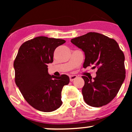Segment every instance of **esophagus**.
Segmentation results:
<instances>
[{"label":"esophagus","mask_w":132,"mask_h":132,"mask_svg":"<svg viewBox=\"0 0 132 132\" xmlns=\"http://www.w3.org/2000/svg\"><path fill=\"white\" fill-rule=\"evenodd\" d=\"M77 78H78V76H76V75L70 76H69V79H70L71 82H72V81H73L75 79H76Z\"/></svg>","instance_id":"34e87169"}]
</instances>
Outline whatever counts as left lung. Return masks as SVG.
<instances>
[{
	"label": "left lung",
	"instance_id": "1",
	"mask_svg": "<svg viewBox=\"0 0 132 132\" xmlns=\"http://www.w3.org/2000/svg\"><path fill=\"white\" fill-rule=\"evenodd\" d=\"M71 43L84 52L83 67L97 68L96 77L82 76L84 86L82 89L83 99L94 107L107 105L117 94L125 78V56L117 42L107 36L89 32L75 38Z\"/></svg>",
	"mask_w": 132,
	"mask_h": 132
}]
</instances>
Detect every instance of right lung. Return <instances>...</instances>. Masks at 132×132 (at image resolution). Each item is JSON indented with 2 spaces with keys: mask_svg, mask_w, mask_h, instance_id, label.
Wrapping results in <instances>:
<instances>
[{
  "mask_svg": "<svg viewBox=\"0 0 132 132\" xmlns=\"http://www.w3.org/2000/svg\"><path fill=\"white\" fill-rule=\"evenodd\" d=\"M62 39L36 37L20 47L15 57V82L24 99L38 110L50 112L62 104L61 91L68 85L67 75H50L48 64L53 61L54 51L64 44Z\"/></svg>",
  "mask_w": 132,
  "mask_h": 132,
  "instance_id": "right-lung-1",
  "label": "right lung"
}]
</instances>
